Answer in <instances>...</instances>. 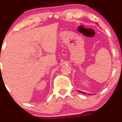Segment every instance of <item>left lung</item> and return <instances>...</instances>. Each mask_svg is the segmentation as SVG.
I'll return each mask as SVG.
<instances>
[{
  "instance_id": "1",
  "label": "left lung",
  "mask_w": 122,
  "mask_h": 122,
  "mask_svg": "<svg viewBox=\"0 0 122 122\" xmlns=\"http://www.w3.org/2000/svg\"><path fill=\"white\" fill-rule=\"evenodd\" d=\"M81 92V93H84V92H81V91H79Z\"/></svg>"
}]
</instances>
